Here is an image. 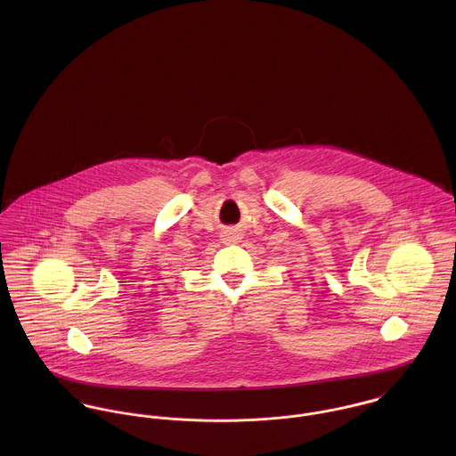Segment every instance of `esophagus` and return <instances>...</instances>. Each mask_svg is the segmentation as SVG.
Here are the masks:
<instances>
[{
    "instance_id": "34e87169",
    "label": "esophagus",
    "mask_w": 456,
    "mask_h": 456,
    "mask_svg": "<svg viewBox=\"0 0 456 456\" xmlns=\"http://www.w3.org/2000/svg\"><path fill=\"white\" fill-rule=\"evenodd\" d=\"M239 240V235L237 233H233V232H226V235H224V242H237Z\"/></svg>"
}]
</instances>
